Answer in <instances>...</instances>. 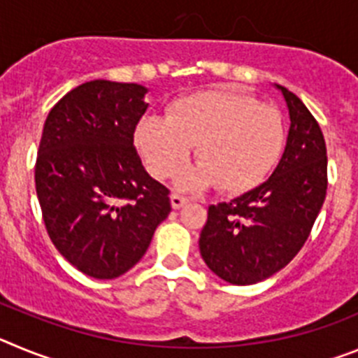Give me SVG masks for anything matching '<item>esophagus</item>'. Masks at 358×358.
I'll return each mask as SVG.
<instances>
[{
  "instance_id": "1",
  "label": "esophagus",
  "mask_w": 358,
  "mask_h": 358,
  "mask_svg": "<svg viewBox=\"0 0 358 358\" xmlns=\"http://www.w3.org/2000/svg\"><path fill=\"white\" fill-rule=\"evenodd\" d=\"M170 202H172L173 210H179V208H182L186 204V202H188V199H186L185 195L172 194V195H170Z\"/></svg>"
}]
</instances>
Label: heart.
Masks as SVG:
<instances>
[{"label":"heart","mask_w":358,"mask_h":358,"mask_svg":"<svg viewBox=\"0 0 358 358\" xmlns=\"http://www.w3.org/2000/svg\"><path fill=\"white\" fill-rule=\"evenodd\" d=\"M285 136L276 107L218 90L177 98L169 118L145 115L134 129V143L156 179L172 177L195 147L199 164L179 173L177 188L199 192L215 185L222 194H243L276 169Z\"/></svg>","instance_id":"b5f03b06"}]
</instances>
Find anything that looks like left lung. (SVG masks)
Listing matches in <instances>:
<instances>
[{"label": "left lung", "instance_id": "obj_1", "mask_svg": "<svg viewBox=\"0 0 358 358\" xmlns=\"http://www.w3.org/2000/svg\"><path fill=\"white\" fill-rule=\"evenodd\" d=\"M290 115L287 147L273 176L248 194L208 208L199 248L208 267L233 285H252L301 251L328 188L327 143L317 120L278 85Z\"/></svg>", "mask_w": 358, "mask_h": 358}]
</instances>
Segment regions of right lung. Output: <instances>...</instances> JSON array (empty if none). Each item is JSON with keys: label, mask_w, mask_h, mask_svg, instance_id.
Here are the masks:
<instances>
[{"label": "right lung", "mask_w": 358, "mask_h": 358, "mask_svg": "<svg viewBox=\"0 0 358 358\" xmlns=\"http://www.w3.org/2000/svg\"><path fill=\"white\" fill-rule=\"evenodd\" d=\"M145 93L140 84L85 82L44 122L36 159L44 226L57 251L96 280L134 267L172 211L170 189L148 176L134 147Z\"/></svg>", "instance_id": "obj_1"}]
</instances>
